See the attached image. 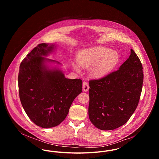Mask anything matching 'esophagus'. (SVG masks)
<instances>
[{
    "instance_id": "34e87169",
    "label": "esophagus",
    "mask_w": 159,
    "mask_h": 159,
    "mask_svg": "<svg viewBox=\"0 0 159 159\" xmlns=\"http://www.w3.org/2000/svg\"><path fill=\"white\" fill-rule=\"evenodd\" d=\"M89 89V86L88 83L86 82H84L83 83V90L84 92H87Z\"/></svg>"
}]
</instances>
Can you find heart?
Listing matches in <instances>:
<instances>
[{
  "label": "heart",
  "instance_id": "1",
  "mask_svg": "<svg viewBox=\"0 0 159 159\" xmlns=\"http://www.w3.org/2000/svg\"><path fill=\"white\" fill-rule=\"evenodd\" d=\"M79 64L84 68L92 65L91 74L96 78H101L108 75L119 64L120 56L119 53L104 46H94L79 51L77 55ZM78 64L73 63V67L77 72L81 71Z\"/></svg>",
  "mask_w": 159,
  "mask_h": 159
}]
</instances>
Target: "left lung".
Listing matches in <instances>:
<instances>
[{
	"label": "left lung",
	"mask_w": 159,
	"mask_h": 159,
	"mask_svg": "<svg viewBox=\"0 0 159 159\" xmlns=\"http://www.w3.org/2000/svg\"><path fill=\"white\" fill-rule=\"evenodd\" d=\"M144 79L143 66L133 49L119 70L89 82V117L98 129L111 130L128 121L138 104Z\"/></svg>",
	"instance_id": "left-lung-1"
}]
</instances>
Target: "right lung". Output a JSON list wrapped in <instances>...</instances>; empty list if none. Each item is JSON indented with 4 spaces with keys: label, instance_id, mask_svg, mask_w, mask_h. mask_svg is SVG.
I'll return each instance as SVG.
<instances>
[{
    "label": "right lung",
    "instance_id": "1",
    "mask_svg": "<svg viewBox=\"0 0 159 159\" xmlns=\"http://www.w3.org/2000/svg\"><path fill=\"white\" fill-rule=\"evenodd\" d=\"M55 43H40L23 60L20 66L18 88L23 108L38 126L50 128L67 116L74 99L82 91L80 79L66 78L57 61L47 58Z\"/></svg>",
    "mask_w": 159,
    "mask_h": 159
}]
</instances>
